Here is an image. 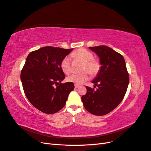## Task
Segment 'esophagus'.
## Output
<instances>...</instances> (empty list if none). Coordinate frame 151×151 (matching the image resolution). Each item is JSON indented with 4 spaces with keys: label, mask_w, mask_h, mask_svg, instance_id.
I'll return each instance as SVG.
<instances>
[{
    "label": "esophagus",
    "mask_w": 151,
    "mask_h": 151,
    "mask_svg": "<svg viewBox=\"0 0 151 151\" xmlns=\"http://www.w3.org/2000/svg\"><path fill=\"white\" fill-rule=\"evenodd\" d=\"M75 86V88H76V89L78 88L79 87V85H77V84H75V86Z\"/></svg>",
    "instance_id": "34e87169"
}]
</instances>
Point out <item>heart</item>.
Returning <instances> with one entry per match:
<instances>
[{
  "label": "heart",
  "mask_w": 151,
  "mask_h": 151,
  "mask_svg": "<svg viewBox=\"0 0 151 151\" xmlns=\"http://www.w3.org/2000/svg\"><path fill=\"white\" fill-rule=\"evenodd\" d=\"M71 57L84 63L83 70H87L90 74L94 75L98 72L99 68V63L93 60V55L87 50L84 48L77 50L71 54ZM61 68L65 74H70L72 72L70 57H66L63 58L61 63ZM88 73L84 72L81 74H73L67 77V81L69 83L80 85L83 84L85 81L88 79Z\"/></svg>",
  "instance_id": "obj_1"
}]
</instances>
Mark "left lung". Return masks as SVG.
<instances>
[{
    "mask_svg": "<svg viewBox=\"0 0 151 151\" xmlns=\"http://www.w3.org/2000/svg\"><path fill=\"white\" fill-rule=\"evenodd\" d=\"M99 58L101 67L92 81L98 89L86 86L87 93L82 96L86 109L93 115L102 116L113 111L125 96L129 83L124 58L106 46L89 47Z\"/></svg>",
    "mask_w": 151,
    "mask_h": 151,
    "instance_id": "left-lung-1",
    "label": "left lung"
}]
</instances>
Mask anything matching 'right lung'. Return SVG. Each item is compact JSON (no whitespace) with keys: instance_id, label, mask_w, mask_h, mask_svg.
<instances>
[{"instance_id":"1","label":"right lung","mask_w":151,"mask_h":151,"mask_svg":"<svg viewBox=\"0 0 151 151\" xmlns=\"http://www.w3.org/2000/svg\"><path fill=\"white\" fill-rule=\"evenodd\" d=\"M72 50L45 47L27 57L21 80L26 96L40 111L47 114L60 111L74 90V83H61L65 77L61 63Z\"/></svg>"}]
</instances>
